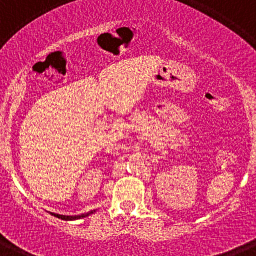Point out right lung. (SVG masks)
<instances>
[{
  "label": "right lung",
  "mask_w": 256,
  "mask_h": 256,
  "mask_svg": "<svg viewBox=\"0 0 256 256\" xmlns=\"http://www.w3.org/2000/svg\"><path fill=\"white\" fill-rule=\"evenodd\" d=\"M94 212V210H92V212H86V214H80V216H60V214H55V212H50V214H52V216H56V218H58V219H62V220H76V219L86 218V216H88Z\"/></svg>",
  "instance_id": "right-lung-1"
}]
</instances>
